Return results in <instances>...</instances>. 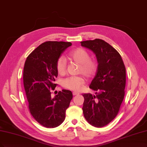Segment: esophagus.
I'll return each instance as SVG.
<instances>
[{
    "label": "esophagus",
    "instance_id": "esophagus-1",
    "mask_svg": "<svg viewBox=\"0 0 147 147\" xmlns=\"http://www.w3.org/2000/svg\"><path fill=\"white\" fill-rule=\"evenodd\" d=\"M80 94L77 92H73V95H79Z\"/></svg>",
    "mask_w": 147,
    "mask_h": 147
}]
</instances>
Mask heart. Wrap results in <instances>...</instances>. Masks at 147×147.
Instances as JSON below:
<instances>
[{
  "instance_id": "1",
  "label": "heart",
  "mask_w": 147,
  "mask_h": 147,
  "mask_svg": "<svg viewBox=\"0 0 147 147\" xmlns=\"http://www.w3.org/2000/svg\"><path fill=\"white\" fill-rule=\"evenodd\" d=\"M68 58L79 64L78 74H83L87 78H91L96 74L98 69V64L95 60L90 59V54L82 48H77L68 55ZM56 68L58 74L63 75L65 72L66 61L64 57H60L57 61ZM85 82L82 76H72L63 80V87L70 90H80Z\"/></svg>"
}]
</instances>
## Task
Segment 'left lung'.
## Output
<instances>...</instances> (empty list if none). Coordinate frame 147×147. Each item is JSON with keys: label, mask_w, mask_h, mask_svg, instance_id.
I'll return each mask as SVG.
<instances>
[{"label": "left lung", "mask_w": 147, "mask_h": 147, "mask_svg": "<svg viewBox=\"0 0 147 147\" xmlns=\"http://www.w3.org/2000/svg\"><path fill=\"white\" fill-rule=\"evenodd\" d=\"M95 54L98 69L89 88L96 95L84 94V118L95 127L107 125L117 116L124 96L126 68L119 53L102 39L81 42Z\"/></svg>", "instance_id": "obj_1"}]
</instances>
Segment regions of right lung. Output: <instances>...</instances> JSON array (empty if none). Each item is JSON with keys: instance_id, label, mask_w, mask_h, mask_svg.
I'll return each mask as SVG.
<instances>
[{"instance_id": "obj_1", "label": "right lung", "mask_w": 147, "mask_h": 147, "mask_svg": "<svg viewBox=\"0 0 147 147\" xmlns=\"http://www.w3.org/2000/svg\"><path fill=\"white\" fill-rule=\"evenodd\" d=\"M72 43L47 41L35 49L27 58L23 73L24 86L30 114L44 127L52 128L61 124L73 95L70 90L59 91L54 98L51 89L57 77L56 64L61 53Z\"/></svg>"}]
</instances>
